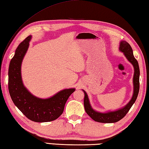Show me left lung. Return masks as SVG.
<instances>
[{
    "label": "left lung",
    "mask_w": 149,
    "mask_h": 149,
    "mask_svg": "<svg viewBox=\"0 0 149 149\" xmlns=\"http://www.w3.org/2000/svg\"><path fill=\"white\" fill-rule=\"evenodd\" d=\"M119 50L123 52L127 60L133 65L134 69V74L133 77V95L130 101L122 109L115 110V111H110L105 113H102L95 111L92 109L91 105H90L88 95H87L86 92L83 90V91L84 93V107L86 113L93 120L100 122V123H116V122L121 120L122 118L125 117L127 112L129 111L130 108L133 105V104L135 103L139 93V74H140V73H139V68L138 61L135 59L133 55L132 49L129 43L125 41V40H122L120 42V45H119Z\"/></svg>",
    "instance_id": "obj_1"
}]
</instances>
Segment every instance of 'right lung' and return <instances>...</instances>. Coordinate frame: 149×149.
<instances>
[{
    "instance_id": "1",
    "label": "right lung",
    "mask_w": 149,
    "mask_h": 149,
    "mask_svg": "<svg viewBox=\"0 0 149 149\" xmlns=\"http://www.w3.org/2000/svg\"><path fill=\"white\" fill-rule=\"evenodd\" d=\"M31 36L20 42L11 59L8 70V90L11 100L26 118L42 123L55 120L62 114L66 102L75 88L61 90L51 97H36L26 89L21 77V64L29 47Z\"/></svg>"
}]
</instances>
